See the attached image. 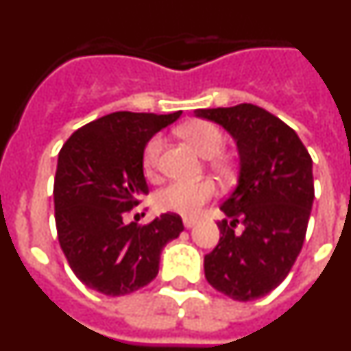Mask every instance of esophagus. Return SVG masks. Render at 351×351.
I'll return each mask as SVG.
<instances>
[{"label": "esophagus", "mask_w": 351, "mask_h": 351, "mask_svg": "<svg viewBox=\"0 0 351 351\" xmlns=\"http://www.w3.org/2000/svg\"><path fill=\"white\" fill-rule=\"evenodd\" d=\"M182 223H184L186 228H191V226L197 223V218H184V219H182Z\"/></svg>", "instance_id": "1"}]
</instances>
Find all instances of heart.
Listing matches in <instances>:
<instances>
[{"label":"heart","mask_w":351,"mask_h":351,"mask_svg":"<svg viewBox=\"0 0 351 351\" xmlns=\"http://www.w3.org/2000/svg\"><path fill=\"white\" fill-rule=\"evenodd\" d=\"M179 135L190 142L198 153L207 158L209 169L218 178L230 179L235 173L237 160L232 153L219 151L225 142L221 128L206 119H193L179 126ZM163 138L154 135L147 141L142 151V170L145 178L154 179L158 170V158L161 153ZM216 195V184L204 178L193 182L173 181L154 193V206L163 213H176L182 216H195Z\"/></svg>","instance_id":"1"}]
</instances>
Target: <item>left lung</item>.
<instances>
[{
	"mask_svg": "<svg viewBox=\"0 0 351 351\" xmlns=\"http://www.w3.org/2000/svg\"><path fill=\"white\" fill-rule=\"evenodd\" d=\"M234 135L241 156L235 190L225 198L218 246L204 256L207 283L234 300L274 290L295 263L308 230L313 160L297 133L253 104L198 108ZM241 222L243 232L234 226Z\"/></svg>",
	"mask_w": 351,
	"mask_h": 351,
	"instance_id": "8db88e82",
	"label": "left lung"
}]
</instances>
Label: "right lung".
I'll list each match as a JSON object with an SVG mask.
<instances>
[{
	"mask_svg": "<svg viewBox=\"0 0 351 351\" xmlns=\"http://www.w3.org/2000/svg\"><path fill=\"white\" fill-rule=\"evenodd\" d=\"M181 116L112 112L70 135L58 158L54 214L60 246L73 274L91 290L126 295L156 278L161 250L184 226L179 214L147 225L125 216L149 193L142 151Z\"/></svg>",
	"mask_w": 351,
	"mask_h": 351,
	"instance_id": "obj_1",
	"label": "right lung"
}]
</instances>
